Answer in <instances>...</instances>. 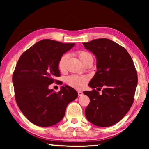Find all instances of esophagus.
I'll use <instances>...</instances> for the list:
<instances>
[{"mask_svg":"<svg viewBox=\"0 0 149 149\" xmlns=\"http://www.w3.org/2000/svg\"><path fill=\"white\" fill-rule=\"evenodd\" d=\"M77 93H78V95H79V96H82L83 95H84V93H83L82 91H79L77 92Z\"/></svg>","mask_w":149,"mask_h":149,"instance_id":"obj_1","label":"esophagus"}]
</instances>
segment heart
I'll list each match as a JSON object with an SVG mask.
<instances>
[{"instance_id":"heart-1","label":"heart","mask_w":149,"mask_h":149,"mask_svg":"<svg viewBox=\"0 0 149 149\" xmlns=\"http://www.w3.org/2000/svg\"><path fill=\"white\" fill-rule=\"evenodd\" d=\"M77 54L79 60L83 64L88 62L89 61H93L92 54L89 52L81 50L77 52ZM68 54H64L60 58L58 62V68L60 72H64L65 68V62L68 60ZM89 80V77L87 75H71L66 78V83L70 86L77 89H84Z\"/></svg>"}]
</instances>
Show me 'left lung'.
Here are the masks:
<instances>
[{
    "label": "left lung",
    "mask_w": 149,
    "mask_h": 149,
    "mask_svg": "<svg viewBox=\"0 0 149 149\" xmlns=\"http://www.w3.org/2000/svg\"><path fill=\"white\" fill-rule=\"evenodd\" d=\"M95 55L97 70L90 81L92 89L104 87L102 95L85 91L90 99L85 114L91 123L109 127L122 119L132 107L137 85V74L130 55L123 47L106 38L83 43Z\"/></svg>",
    "instance_id": "obj_1"
}]
</instances>
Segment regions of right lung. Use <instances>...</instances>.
Instances as JSON below:
<instances>
[{
	"label": "right lung",
	"mask_w": 149,
	"mask_h": 149,
	"mask_svg": "<svg viewBox=\"0 0 149 149\" xmlns=\"http://www.w3.org/2000/svg\"><path fill=\"white\" fill-rule=\"evenodd\" d=\"M75 43L50 39L37 42L25 51L17 61L12 76L15 99L29 121L41 127L56 124L64 118L68 104L77 92L65 85L58 93L49 86L60 75L58 62Z\"/></svg>",
	"instance_id": "add662e5"
}]
</instances>
